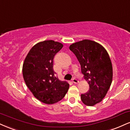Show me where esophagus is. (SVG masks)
Returning <instances> with one entry per match:
<instances>
[{"label":"esophagus","mask_w":130,"mask_h":130,"mask_svg":"<svg viewBox=\"0 0 130 130\" xmlns=\"http://www.w3.org/2000/svg\"><path fill=\"white\" fill-rule=\"evenodd\" d=\"M72 82L74 83V84H77V83L79 82V80H78L77 79H76V78H73V79H72Z\"/></svg>","instance_id":"obj_1"}]
</instances>
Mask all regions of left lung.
Listing matches in <instances>:
<instances>
[{"instance_id":"obj_1","label":"left lung","mask_w":130,"mask_h":130,"mask_svg":"<svg viewBox=\"0 0 130 130\" xmlns=\"http://www.w3.org/2000/svg\"><path fill=\"white\" fill-rule=\"evenodd\" d=\"M81 66V71L90 89L81 94L86 105L93 106L102 101L110 88L112 79V68L106 50L94 41L83 40L70 45Z\"/></svg>"}]
</instances>
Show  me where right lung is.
<instances>
[{"label": "right lung", "mask_w": 130, "mask_h": 130, "mask_svg": "<svg viewBox=\"0 0 130 130\" xmlns=\"http://www.w3.org/2000/svg\"><path fill=\"white\" fill-rule=\"evenodd\" d=\"M63 47L54 40L36 44L26 56L23 65V76L28 88L36 98L46 104H53L64 98L69 84L56 76L53 58Z\"/></svg>", "instance_id": "obj_1"}]
</instances>
